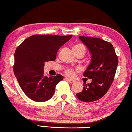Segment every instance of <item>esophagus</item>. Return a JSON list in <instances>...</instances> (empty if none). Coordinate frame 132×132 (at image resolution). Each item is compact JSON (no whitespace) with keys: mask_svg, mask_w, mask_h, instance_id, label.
Segmentation results:
<instances>
[{"mask_svg":"<svg viewBox=\"0 0 132 132\" xmlns=\"http://www.w3.org/2000/svg\"><path fill=\"white\" fill-rule=\"evenodd\" d=\"M65 79L67 81H69V82H75V80H72V79H69V78H65Z\"/></svg>","mask_w":132,"mask_h":132,"instance_id":"34e87169","label":"esophagus"}]
</instances>
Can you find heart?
<instances>
[{
	"mask_svg": "<svg viewBox=\"0 0 132 132\" xmlns=\"http://www.w3.org/2000/svg\"><path fill=\"white\" fill-rule=\"evenodd\" d=\"M76 46H83L82 45H76L74 47ZM65 75L68 76H73L74 75V70L72 69H70V68H69V69H67L65 71Z\"/></svg>",
	"mask_w": 132,
	"mask_h": 132,
	"instance_id": "b5f03b06",
	"label": "heart"
}]
</instances>
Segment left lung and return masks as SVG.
Masks as SVG:
<instances>
[{
    "mask_svg": "<svg viewBox=\"0 0 132 132\" xmlns=\"http://www.w3.org/2000/svg\"><path fill=\"white\" fill-rule=\"evenodd\" d=\"M79 38L92 55L90 63L83 74L92 81L83 84V90L76 94V97L82 102H95L110 89L116 74L118 57L110 42L94 37L80 36Z\"/></svg>",
    "mask_w": 132,
    "mask_h": 132,
    "instance_id": "1",
    "label": "left lung"
}]
</instances>
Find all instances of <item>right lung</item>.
<instances>
[{"label":"right lung","mask_w":132,"mask_h":132,"mask_svg":"<svg viewBox=\"0 0 132 132\" xmlns=\"http://www.w3.org/2000/svg\"><path fill=\"white\" fill-rule=\"evenodd\" d=\"M72 35H34L18 46L14 53V74L24 93L31 100H50L63 76H44L45 63L56 60L57 51Z\"/></svg>","instance_id":"add662e5"}]
</instances>
